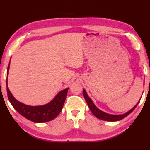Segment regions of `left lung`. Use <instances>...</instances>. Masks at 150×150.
Returning <instances> with one entry per match:
<instances>
[{
    "instance_id": "left-lung-1",
    "label": "left lung",
    "mask_w": 150,
    "mask_h": 150,
    "mask_svg": "<svg viewBox=\"0 0 150 150\" xmlns=\"http://www.w3.org/2000/svg\"><path fill=\"white\" fill-rule=\"evenodd\" d=\"M83 96H84V98L87 102V105L89 107L91 111L92 112V113L95 115L96 118L98 119H100V120H105V121H109V122H115V121H118L126 117L127 116L130 115V114L132 112L134 109L136 108L137 105H138V103H139V100L138 103L134 106V107L130 110L129 111L127 112L125 114H123V115H110V114H107L103 112L102 110H100V109H98L96 106L95 105V104L93 103L92 100L91 99L89 96H88V95L86 93V91L85 89H83Z\"/></svg>"
}]
</instances>
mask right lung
<instances>
[{
  "instance_id": "right-lung-1",
  "label": "right lung",
  "mask_w": 150,
  "mask_h": 150,
  "mask_svg": "<svg viewBox=\"0 0 150 150\" xmlns=\"http://www.w3.org/2000/svg\"><path fill=\"white\" fill-rule=\"evenodd\" d=\"M9 67L10 63L8 69H7V78H8ZM7 78L6 88L10 103H11L12 106L18 112H19L20 115L27 118L28 120H31L35 123L46 122L52 120L53 119L57 117L60 112L62 111L69 88L61 91L55 96L54 99L46 105L41 106H28L18 101L12 95L8 87Z\"/></svg>"
}]
</instances>
